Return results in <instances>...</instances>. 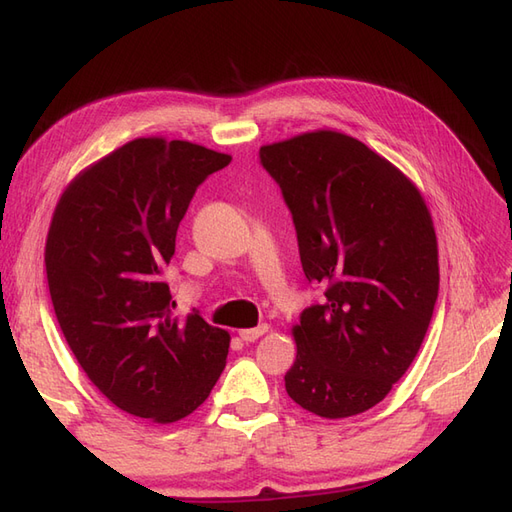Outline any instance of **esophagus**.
<instances>
[{"label": "esophagus", "mask_w": 512, "mask_h": 512, "mask_svg": "<svg viewBox=\"0 0 512 512\" xmlns=\"http://www.w3.org/2000/svg\"><path fill=\"white\" fill-rule=\"evenodd\" d=\"M266 333H268V324H259L257 329H242L240 337L244 339L246 344H251V342H255V339H259L261 335H266Z\"/></svg>", "instance_id": "34e87169"}]
</instances>
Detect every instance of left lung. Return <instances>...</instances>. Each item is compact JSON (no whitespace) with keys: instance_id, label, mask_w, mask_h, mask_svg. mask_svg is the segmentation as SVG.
I'll list each match as a JSON object with an SVG mask.
<instances>
[{"instance_id":"left-lung-1","label":"left lung","mask_w":512,"mask_h":512,"mask_svg":"<svg viewBox=\"0 0 512 512\" xmlns=\"http://www.w3.org/2000/svg\"><path fill=\"white\" fill-rule=\"evenodd\" d=\"M290 207L300 264L324 300L292 329L285 389L326 419L372 409L409 370L439 294L422 192L357 138L316 129L259 149Z\"/></svg>"}]
</instances>
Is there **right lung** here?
<instances>
[{"mask_svg":"<svg viewBox=\"0 0 512 512\" xmlns=\"http://www.w3.org/2000/svg\"><path fill=\"white\" fill-rule=\"evenodd\" d=\"M231 155L188 140L136 138L90 164L51 216V303L77 363L121 411L173 424L207 400L231 337L199 313L173 316L160 279L181 218Z\"/></svg>","mask_w":512,"mask_h":512,"instance_id":"right-lung-1","label":"right lung"}]
</instances>
